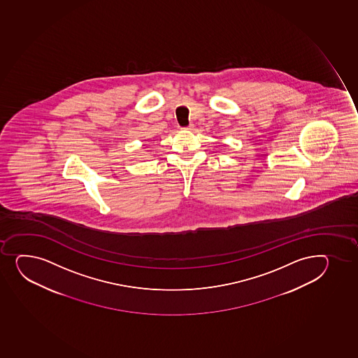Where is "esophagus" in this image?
<instances>
[{
	"mask_svg": "<svg viewBox=\"0 0 358 358\" xmlns=\"http://www.w3.org/2000/svg\"><path fill=\"white\" fill-rule=\"evenodd\" d=\"M184 129H186V131H192L193 124H188L187 127H185Z\"/></svg>",
	"mask_w": 358,
	"mask_h": 358,
	"instance_id": "esophagus-1",
	"label": "esophagus"
}]
</instances>
